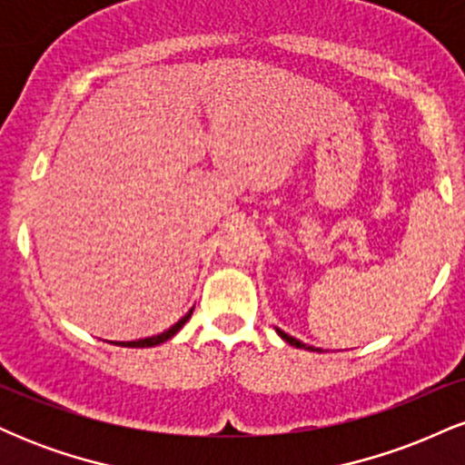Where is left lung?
I'll use <instances>...</instances> for the list:
<instances>
[{
    "label": "left lung",
    "instance_id": "1",
    "mask_svg": "<svg viewBox=\"0 0 465 465\" xmlns=\"http://www.w3.org/2000/svg\"><path fill=\"white\" fill-rule=\"evenodd\" d=\"M275 330H277V334H280V336H282V339H284V341H286V343L295 345V348H302V350H312V348H311V345L302 343V341H297V339H295V336H288V334L284 332V330H280V328H275Z\"/></svg>",
    "mask_w": 465,
    "mask_h": 465
}]
</instances>
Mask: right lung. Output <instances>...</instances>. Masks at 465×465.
<instances>
[{
	"instance_id": "add662e5",
	"label": "right lung",
	"mask_w": 465,
	"mask_h": 465,
	"mask_svg": "<svg viewBox=\"0 0 465 465\" xmlns=\"http://www.w3.org/2000/svg\"><path fill=\"white\" fill-rule=\"evenodd\" d=\"M192 311H194V308H192ZM192 311H190L188 314H185V317H181L179 322L173 325V328H168V330H165V332H162V334L148 336V339H140V341H124V343H120V345H124V348H153V345L163 343V341L173 339V336L177 334L181 328H183V323L188 322V319L192 317Z\"/></svg>"
}]
</instances>
